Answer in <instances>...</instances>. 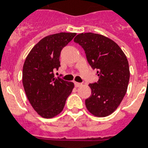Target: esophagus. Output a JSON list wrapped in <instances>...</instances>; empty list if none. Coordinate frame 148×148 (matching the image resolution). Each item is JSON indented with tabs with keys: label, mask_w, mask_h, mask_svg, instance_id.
<instances>
[{
	"label": "esophagus",
	"mask_w": 148,
	"mask_h": 148,
	"mask_svg": "<svg viewBox=\"0 0 148 148\" xmlns=\"http://www.w3.org/2000/svg\"><path fill=\"white\" fill-rule=\"evenodd\" d=\"M81 85H82V84H81V83H78V82H74V86H75L76 88L81 87Z\"/></svg>",
	"instance_id": "obj_1"
}]
</instances>
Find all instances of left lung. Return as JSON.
Segmentation results:
<instances>
[{"mask_svg":"<svg viewBox=\"0 0 148 148\" xmlns=\"http://www.w3.org/2000/svg\"><path fill=\"white\" fill-rule=\"evenodd\" d=\"M74 41L83 47L89 64L99 77L97 82L89 84L91 95L85 100L86 107L95 116H108L127 92L130 71L126 55L114 40L98 34H80Z\"/></svg>","mask_w":148,"mask_h":148,"instance_id":"left-lung-1","label":"left lung"}]
</instances>
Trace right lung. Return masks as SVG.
<instances>
[{"mask_svg":"<svg viewBox=\"0 0 148 148\" xmlns=\"http://www.w3.org/2000/svg\"><path fill=\"white\" fill-rule=\"evenodd\" d=\"M76 33L54 34L45 37L31 49L23 66V85L31 106L39 115L51 118L64 108L74 83L55 77L60 67L61 50Z\"/></svg>","mask_w":148,"mask_h":148,"instance_id":"1","label":"right lung"}]
</instances>
